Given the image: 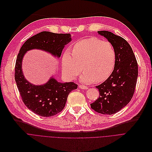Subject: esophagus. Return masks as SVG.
<instances>
[{
    "label": "esophagus",
    "instance_id": "esophagus-1",
    "mask_svg": "<svg viewBox=\"0 0 152 152\" xmlns=\"http://www.w3.org/2000/svg\"><path fill=\"white\" fill-rule=\"evenodd\" d=\"M79 88H81V89H83V90H86V89L88 88V86H85V85H80V86H79Z\"/></svg>",
    "mask_w": 152,
    "mask_h": 152
}]
</instances>
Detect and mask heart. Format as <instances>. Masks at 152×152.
I'll use <instances>...</instances> for the list:
<instances>
[{
	"label": "heart",
	"instance_id": "1",
	"mask_svg": "<svg viewBox=\"0 0 152 152\" xmlns=\"http://www.w3.org/2000/svg\"><path fill=\"white\" fill-rule=\"evenodd\" d=\"M115 61L116 54L110 42L91 37L77 42L72 53L69 50L64 53L62 70L67 77L74 79L83 70L84 72L80 77L82 82H102L113 73Z\"/></svg>",
	"mask_w": 152,
	"mask_h": 152
}]
</instances>
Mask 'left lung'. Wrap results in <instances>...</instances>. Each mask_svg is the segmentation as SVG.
Returning a JSON list of instances; mask_svg holds the SVG:
<instances>
[{"label": "left lung", "instance_id": "8db88e82", "mask_svg": "<svg viewBox=\"0 0 152 152\" xmlns=\"http://www.w3.org/2000/svg\"><path fill=\"white\" fill-rule=\"evenodd\" d=\"M113 46L116 54L115 67L111 75L96 88L99 96L91 107L103 114L119 111L131 100L138 77V64L132 48L123 38L107 31H98Z\"/></svg>", "mask_w": 152, "mask_h": 152}]
</instances>
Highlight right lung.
Wrapping results in <instances>:
<instances>
[{
	"mask_svg": "<svg viewBox=\"0 0 152 152\" xmlns=\"http://www.w3.org/2000/svg\"><path fill=\"white\" fill-rule=\"evenodd\" d=\"M71 41L70 33L42 31L27 39L20 49L15 67V80L25 106L42 117L53 116L62 111L69 94L77 88L74 82L60 83L51 78L43 85H34L24 77L21 69L22 59L26 52L33 49L46 50L60 57L62 50Z\"/></svg>",
	"mask_w": 152,
	"mask_h": 152,
	"instance_id": "1",
	"label": "right lung"
}]
</instances>
